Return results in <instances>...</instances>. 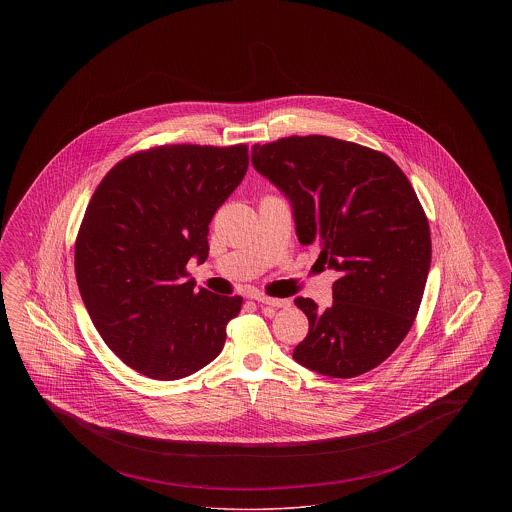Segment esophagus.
Listing matches in <instances>:
<instances>
[{
    "instance_id": "obj_1",
    "label": "esophagus",
    "mask_w": 512,
    "mask_h": 512,
    "mask_svg": "<svg viewBox=\"0 0 512 512\" xmlns=\"http://www.w3.org/2000/svg\"><path fill=\"white\" fill-rule=\"evenodd\" d=\"M253 299H255L257 303H261V305L276 307V309H284V307H290V299H274V297H267V295H255Z\"/></svg>"
}]
</instances>
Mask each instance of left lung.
Masks as SVG:
<instances>
[{
	"mask_svg": "<svg viewBox=\"0 0 512 512\" xmlns=\"http://www.w3.org/2000/svg\"><path fill=\"white\" fill-rule=\"evenodd\" d=\"M251 163L288 197L299 242L320 245L317 263L340 272L330 309L295 299L309 334L293 359L332 378L384 363L413 326L432 261L411 182L388 155L328 136L255 144Z\"/></svg>",
	"mask_w": 512,
	"mask_h": 512,
	"instance_id": "left-lung-1",
	"label": "left lung"
}]
</instances>
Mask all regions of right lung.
<instances>
[{"label": "right lung", "mask_w": 512, "mask_h": 512, "mask_svg": "<svg viewBox=\"0 0 512 512\" xmlns=\"http://www.w3.org/2000/svg\"><path fill=\"white\" fill-rule=\"evenodd\" d=\"M247 147L161 146L105 174L74 245L76 282L99 336L124 365L180 380L219 357L242 297L199 288L209 222L244 180Z\"/></svg>", "instance_id": "1"}]
</instances>
